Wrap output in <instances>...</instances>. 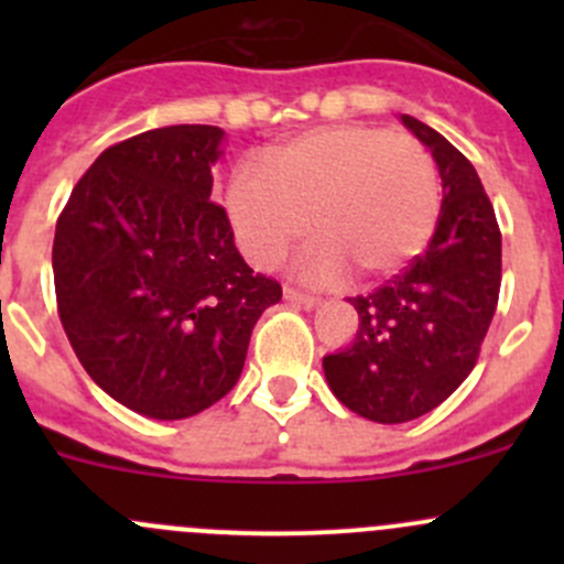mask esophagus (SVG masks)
I'll list each match as a JSON object with an SVG mask.
<instances>
[{"label": "esophagus", "instance_id": "34e87169", "mask_svg": "<svg viewBox=\"0 0 564 564\" xmlns=\"http://www.w3.org/2000/svg\"><path fill=\"white\" fill-rule=\"evenodd\" d=\"M283 297L294 305H303V308H314V305L318 303V297H314V294L303 292V289H294V286H283Z\"/></svg>", "mask_w": 564, "mask_h": 564}]
</instances>
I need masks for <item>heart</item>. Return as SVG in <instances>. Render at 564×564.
<instances>
[{
  "label": "heart",
  "mask_w": 564,
  "mask_h": 564,
  "mask_svg": "<svg viewBox=\"0 0 564 564\" xmlns=\"http://www.w3.org/2000/svg\"><path fill=\"white\" fill-rule=\"evenodd\" d=\"M237 242L259 267H275L314 229L303 267L314 278L355 270L379 281L406 267L434 235L440 172L414 135L373 124H333L242 163L226 187Z\"/></svg>",
  "instance_id": "1"
}]
</instances>
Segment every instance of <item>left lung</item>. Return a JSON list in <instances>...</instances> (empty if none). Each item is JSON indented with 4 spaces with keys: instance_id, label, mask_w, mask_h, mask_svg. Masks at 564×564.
Segmentation results:
<instances>
[{
    "instance_id": "1",
    "label": "left lung",
    "mask_w": 564,
    "mask_h": 564,
    "mask_svg": "<svg viewBox=\"0 0 564 564\" xmlns=\"http://www.w3.org/2000/svg\"><path fill=\"white\" fill-rule=\"evenodd\" d=\"M401 122L434 155L442 213L429 248L371 294L349 303L351 346L322 360L333 395L373 423L423 417L475 368L502 283V235L475 166L420 119Z\"/></svg>"
}]
</instances>
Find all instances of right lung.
<instances>
[{
	"label": "right lung",
	"instance_id": "1",
	"mask_svg": "<svg viewBox=\"0 0 564 564\" xmlns=\"http://www.w3.org/2000/svg\"><path fill=\"white\" fill-rule=\"evenodd\" d=\"M224 130L169 124L100 152L56 220L54 289L84 371L113 401L182 420L226 395L281 283L209 202Z\"/></svg>",
	"mask_w": 564,
	"mask_h": 564
}]
</instances>
